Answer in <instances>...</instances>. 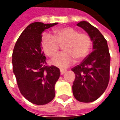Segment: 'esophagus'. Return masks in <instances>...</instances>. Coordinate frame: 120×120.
<instances>
[{
	"label": "esophagus",
	"mask_w": 120,
	"mask_h": 120,
	"mask_svg": "<svg viewBox=\"0 0 120 120\" xmlns=\"http://www.w3.org/2000/svg\"><path fill=\"white\" fill-rule=\"evenodd\" d=\"M65 72H66V70H64V69H60V74H61V75H64Z\"/></svg>",
	"instance_id": "34e87169"
}]
</instances>
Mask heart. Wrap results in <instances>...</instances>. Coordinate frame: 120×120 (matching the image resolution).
<instances>
[{
  "instance_id": "heart-1",
  "label": "heart",
  "mask_w": 120,
  "mask_h": 120,
  "mask_svg": "<svg viewBox=\"0 0 120 120\" xmlns=\"http://www.w3.org/2000/svg\"><path fill=\"white\" fill-rule=\"evenodd\" d=\"M53 37L44 33L42 37V47L45 54L49 57H54L63 45L65 51L55 56L51 63L60 68H66L75 61L86 58L90 51L91 39L86 33L78 32L71 27L56 28L54 30Z\"/></svg>"
}]
</instances>
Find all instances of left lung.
Returning a JSON list of instances; mask_svg holds the SVG:
<instances>
[{
  "label": "left lung",
  "instance_id": "obj_1",
  "mask_svg": "<svg viewBox=\"0 0 120 120\" xmlns=\"http://www.w3.org/2000/svg\"><path fill=\"white\" fill-rule=\"evenodd\" d=\"M77 26L89 34L93 51L80 64L71 69L75 74L73 93L79 101L89 103L100 97L108 86L111 56L107 40L97 28L86 21Z\"/></svg>",
  "mask_w": 120,
  "mask_h": 120
}]
</instances>
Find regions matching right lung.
Segmentation results:
<instances>
[{
	"label": "right lung",
	"instance_id": "right-lung-1",
	"mask_svg": "<svg viewBox=\"0 0 120 120\" xmlns=\"http://www.w3.org/2000/svg\"><path fill=\"white\" fill-rule=\"evenodd\" d=\"M58 23L34 22L19 37L12 55L13 70L20 92L31 103L45 105L53 100L60 69L47 65L42 51V33Z\"/></svg>",
	"mask_w": 120,
	"mask_h": 120
}]
</instances>
